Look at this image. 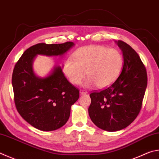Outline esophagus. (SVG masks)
<instances>
[{"mask_svg": "<svg viewBox=\"0 0 159 159\" xmlns=\"http://www.w3.org/2000/svg\"><path fill=\"white\" fill-rule=\"evenodd\" d=\"M88 92L84 90H80V95H84V94H87Z\"/></svg>", "mask_w": 159, "mask_h": 159, "instance_id": "1", "label": "esophagus"}]
</instances>
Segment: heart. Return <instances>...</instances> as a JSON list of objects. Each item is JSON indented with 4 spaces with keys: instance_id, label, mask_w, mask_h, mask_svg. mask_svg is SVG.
<instances>
[{
    "instance_id": "1",
    "label": "heart",
    "mask_w": 159,
    "mask_h": 159,
    "mask_svg": "<svg viewBox=\"0 0 159 159\" xmlns=\"http://www.w3.org/2000/svg\"><path fill=\"white\" fill-rule=\"evenodd\" d=\"M73 56L74 60H66L63 70L74 85L80 84L87 74L89 79L85 87L97 85L99 88H107L117 80L123 69V56L115 48L86 46L78 48Z\"/></svg>"
}]
</instances>
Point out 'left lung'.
<instances>
[{
	"label": "left lung",
	"instance_id": "8db88e82",
	"mask_svg": "<svg viewBox=\"0 0 159 159\" xmlns=\"http://www.w3.org/2000/svg\"><path fill=\"white\" fill-rule=\"evenodd\" d=\"M115 42L123 54L122 72L108 88L89 94V117L97 127L107 131L122 130L134 122L148 85L146 68L138 54L126 43Z\"/></svg>",
	"mask_w": 159,
	"mask_h": 159
}]
</instances>
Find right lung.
<instances>
[{
    "label": "right lung",
    "mask_w": 159,
    "mask_h": 159,
    "mask_svg": "<svg viewBox=\"0 0 159 159\" xmlns=\"http://www.w3.org/2000/svg\"><path fill=\"white\" fill-rule=\"evenodd\" d=\"M74 45L71 42L37 44L25 50L14 66L11 83L17 111L41 131H54L65 125L71 105L79 98V89L68 81L59 66L47 77L37 76L33 71V60L37 55L61 56Z\"/></svg>",
    "instance_id": "obj_1"
}]
</instances>
